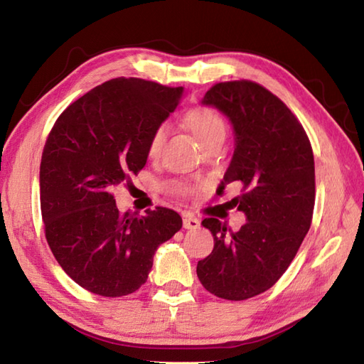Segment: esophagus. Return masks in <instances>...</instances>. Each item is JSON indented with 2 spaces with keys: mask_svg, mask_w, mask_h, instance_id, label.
<instances>
[{
  "mask_svg": "<svg viewBox=\"0 0 364 364\" xmlns=\"http://www.w3.org/2000/svg\"><path fill=\"white\" fill-rule=\"evenodd\" d=\"M183 228L185 229H198L199 228V220L191 213L183 215Z\"/></svg>",
  "mask_w": 364,
  "mask_h": 364,
  "instance_id": "1",
  "label": "esophagus"
}]
</instances>
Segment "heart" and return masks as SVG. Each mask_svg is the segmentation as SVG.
<instances>
[{"label": "heart", "mask_w": 364, "mask_h": 364, "mask_svg": "<svg viewBox=\"0 0 364 364\" xmlns=\"http://www.w3.org/2000/svg\"><path fill=\"white\" fill-rule=\"evenodd\" d=\"M185 124L204 147L210 146L215 141H223L226 136V122L217 111L209 107L191 108L185 114ZM166 132V124H159L151 133L149 141H147V155L151 159H155L160 154L161 146L165 143ZM166 188L179 196H188L195 191L191 185L181 181H171L166 185Z\"/></svg>", "instance_id": "b5f03b06"}]
</instances>
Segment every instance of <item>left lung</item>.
Instances as JSON below:
<instances>
[{"mask_svg":"<svg viewBox=\"0 0 364 364\" xmlns=\"http://www.w3.org/2000/svg\"><path fill=\"white\" fill-rule=\"evenodd\" d=\"M203 103L225 113L235 132V151L221 182H239L234 204L247 223L232 231L217 218L203 226L212 253L198 262L205 291L225 300H247L277 283L291 265L313 221L314 155L305 129L286 103L250 80L225 81Z\"/></svg>","mask_w":364,"mask_h":364,"instance_id":"8db88e82","label":"left lung"}]
</instances>
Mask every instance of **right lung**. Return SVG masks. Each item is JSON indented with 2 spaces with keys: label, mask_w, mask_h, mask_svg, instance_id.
I'll list each match as a JSON object with an SVG mask.
<instances>
[{
  "label": "right lung",
  "mask_w": 364,
  "mask_h": 364,
  "mask_svg": "<svg viewBox=\"0 0 364 364\" xmlns=\"http://www.w3.org/2000/svg\"><path fill=\"white\" fill-rule=\"evenodd\" d=\"M183 89L113 78L65 108L41 161L46 239L63 270L86 291L124 296L146 283L154 255L182 228L181 215L155 207L119 212L113 190L144 168L147 141L179 105Z\"/></svg>",
  "instance_id": "1"
}]
</instances>
